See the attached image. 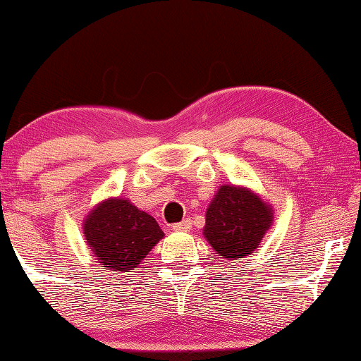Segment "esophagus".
<instances>
[{
	"instance_id": "1",
	"label": "esophagus",
	"mask_w": 361,
	"mask_h": 361,
	"mask_svg": "<svg viewBox=\"0 0 361 361\" xmlns=\"http://www.w3.org/2000/svg\"><path fill=\"white\" fill-rule=\"evenodd\" d=\"M190 226H192V221L189 219H185V220L179 221V224L172 225V230H174V231H189Z\"/></svg>"
}]
</instances>
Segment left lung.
<instances>
[{
  "instance_id": "obj_1",
  "label": "left lung",
  "mask_w": 361,
  "mask_h": 361,
  "mask_svg": "<svg viewBox=\"0 0 361 361\" xmlns=\"http://www.w3.org/2000/svg\"><path fill=\"white\" fill-rule=\"evenodd\" d=\"M273 224V209L246 187L221 185L205 214L204 236L220 258L253 253Z\"/></svg>"
}]
</instances>
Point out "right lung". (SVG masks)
I'll return each mask as SVG.
<instances>
[{"mask_svg":"<svg viewBox=\"0 0 361 361\" xmlns=\"http://www.w3.org/2000/svg\"><path fill=\"white\" fill-rule=\"evenodd\" d=\"M83 235L103 269L130 273L162 240L164 231L149 214L130 200L115 197L98 204L87 215Z\"/></svg>","mask_w":361,"mask_h":361,"instance_id":"right-lung-1","label":"right lung"}]
</instances>
